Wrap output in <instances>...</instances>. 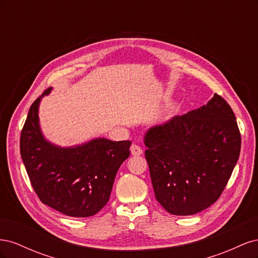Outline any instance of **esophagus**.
<instances>
[{
	"label": "esophagus",
	"instance_id": "1",
	"mask_svg": "<svg viewBox=\"0 0 258 258\" xmlns=\"http://www.w3.org/2000/svg\"><path fill=\"white\" fill-rule=\"evenodd\" d=\"M131 154L134 156H140V155L143 154V150L139 145L134 144L131 146Z\"/></svg>",
	"mask_w": 258,
	"mask_h": 258
}]
</instances>
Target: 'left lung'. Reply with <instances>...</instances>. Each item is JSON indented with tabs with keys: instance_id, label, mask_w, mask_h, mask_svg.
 I'll return each mask as SVG.
<instances>
[{
	"instance_id": "left-lung-1",
	"label": "left lung",
	"mask_w": 258,
	"mask_h": 258,
	"mask_svg": "<svg viewBox=\"0 0 258 258\" xmlns=\"http://www.w3.org/2000/svg\"><path fill=\"white\" fill-rule=\"evenodd\" d=\"M144 144L156 199L171 214L192 215L220 198L241 135L231 107L214 93L206 105L148 129Z\"/></svg>"
}]
</instances>
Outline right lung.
<instances>
[{
	"instance_id": "add662e5",
	"label": "right lung",
	"mask_w": 258,
	"mask_h": 258,
	"mask_svg": "<svg viewBox=\"0 0 258 258\" xmlns=\"http://www.w3.org/2000/svg\"><path fill=\"white\" fill-rule=\"evenodd\" d=\"M48 88L31 105L20 136V154L30 182L44 205L72 217L97 214L110 199L130 141L97 138L71 147L54 145L40 127L38 107Z\"/></svg>"
}]
</instances>
